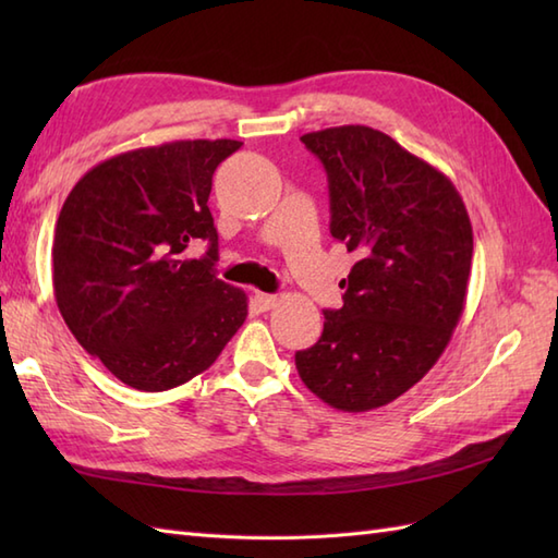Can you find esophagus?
<instances>
[{
    "label": "esophagus",
    "mask_w": 558,
    "mask_h": 558,
    "mask_svg": "<svg viewBox=\"0 0 558 558\" xmlns=\"http://www.w3.org/2000/svg\"><path fill=\"white\" fill-rule=\"evenodd\" d=\"M254 304L258 306L260 312H268V310H272V306L278 304V298L276 294H266V292H256L254 294Z\"/></svg>",
    "instance_id": "esophagus-1"
}]
</instances>
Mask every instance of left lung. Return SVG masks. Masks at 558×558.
<instances>
[{
    "instance_id": "left-lung-1",
    "label": "left lung",
    "mask_w": 558,
    "mask_h": 558,
    "mask_svg": "<svg viewBox=\"0 0 558 558\" xmlns=\"http://www.w3.org/2000/svg\"><path fill=\"white\" fill-rule=\"evenodd\" d=\"M324 162L330 234L360 256L340 310L294 354L314 396L342 412L388 405L432 369L458 326L472 225L453 182L372 126L302 136Z\"/></svg>"
}]
</instances>
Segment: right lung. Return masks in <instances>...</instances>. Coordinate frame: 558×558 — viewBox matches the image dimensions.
Wrapping results in <instances>:
<instances>
[{
    "label": "right lung",
    "mask_w": 558,
    "mask_h": 558,
    "mask_svg": "<svg viewBox=\"0 0 558 558\" xmlns=\"http://www.w3.org/2000/svg\"><path fill=\"white\" fill-rule=\"evenodd\" d=\"M232 138L172 141L102 160L71 189L52 242L59 314L81 348L136 390L182 386L218 360L246 318L222 282L208 196ZM209 242L204 259L183 252Z\"/></svg>",
    "instance_id": "add662e5"
}]
</instances>
